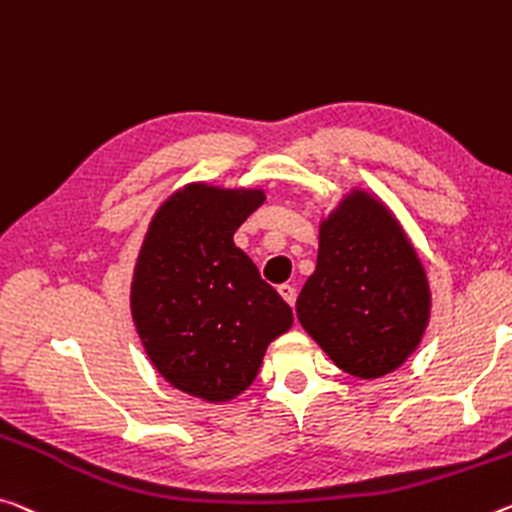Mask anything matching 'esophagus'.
I'll list each match as a JSON object with an SVG mask.
<instances>
[{"label":"esophagus","mask_w":512,"mask_h":512,"mask_svg":"<svg viewBox=\"0 0 512 512\" xmlns=\"http://www.w3.org/2000/svg\"><path fill=\"white\" fill-rule=\"evenodd\" d=\"M278 294L287 300V303L294 307V303H296V289L291 287V285H280L278 287Z\"/></svg>","instance_id":"34e87169"}]
</instances>
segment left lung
Segmentation results:
<instances>
[{
    "instance_id": "1",
    "label": "left lung",
    "mask_w": 512,
    "mask_h": 512,
    "mask_svg": "<svg viewBox=\"0 0 512 512\" xmlns=\"http://www.w3.org/2000/svg\"><path fill=\"white\" fill-rule=\"evenodd\" d=\"M296 314L339 369L364 380L399 369L417 351L431 319V287L383 200L353 189L323 218L316 269Z\"/></svg>"
}]
</instances>
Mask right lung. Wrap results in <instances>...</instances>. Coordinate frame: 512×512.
I'll return each mask as SVG.
<instances>
[{
	"label": "right lung",
	"instance_id": "add662e5",
	"mask_svg": "<svg viewBox=\"0 0 512 512\" xmlns=\"http://www.w3.org/2000/svg\"><path fill=\"white\" fill-rule=\"evenodd\" d=\"M262 189L186 184L152 216L132 278V319L166 383L207 403L253 385L266 346L294 323L291 307L234 232Z\"/></svg>",
	"mask_w": 512,
	"mask_h": 512
}]
</instances>
